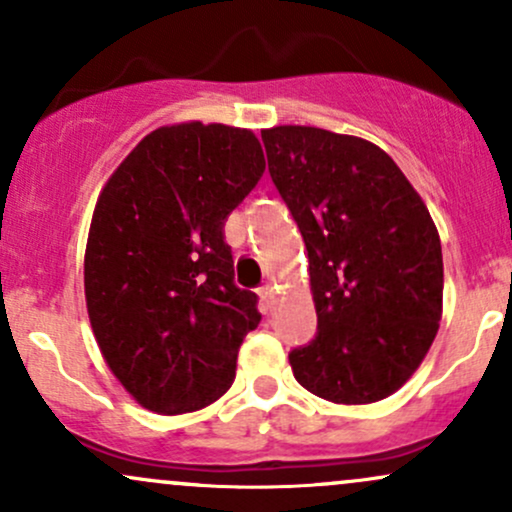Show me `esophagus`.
Wrapping results in <instances>:
<instances>
[{
  "mask_svg": "<svg viewBox=\"0 0 512 512\" xmlns=\"http://www.w3.org/2000/svg\"><path fill=\"white\" fill-rule=\"evenodd\" d=\"M274 296H276V293H274V286L272 284H264L262 289H260V298L264 301V305H267V308L274 303Z\"/></svg>",
  "mask_w": 512,
  "mask_h": 512,
  "instance_id": "obj_1",
  "label": "esophagus"
}]
</instances>
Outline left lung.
Masks as SVG:
<instances>
[{"label": "left lung", "instance_id": "1", "mask_svg": "<svg viewBox=\"0 0 512 512\" xmlns=\"http://www.w3.org/2000/svg\"><path fill=\"white\" fill-rule=\"evenodd\" d=\"M269 175L308 250L317 337L296 380L334 404L390 397L443 315V250L424 199L380 146L330 129H262Z\"/></svg>", "mask_w": 512, "mask_h": 512}]
</instances>
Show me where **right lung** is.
Returning <instances> with one entry per match:
<instances>
[{
  "mask_svg": "<svg viewBox=\"0 0 512 512\" xmlns=\"http://www.w3.org/2000/svg\"><path fill=\"white\" fill-rule=\"evenodd\" d=\"M264 173L250 129L158 127L98 195L84 257L88 320L122 387L156 414L216 402L236 378L257 296L233 281L228 214Z\"/></svg>",
  "mask_w": 512,
  "mask_h": 512,
  "instance_id": "obj_1",
  "label": "right lung"
}]
</instances>
